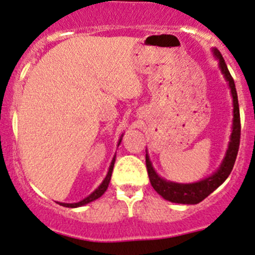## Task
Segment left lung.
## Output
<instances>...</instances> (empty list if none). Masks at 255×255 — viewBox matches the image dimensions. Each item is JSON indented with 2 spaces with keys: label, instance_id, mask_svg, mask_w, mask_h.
I'll return each mask as SVG.
<instances>
[{
  "label": "left lung",
  "instance_id": "left-lung-1",
  "mask_svg": "<svg viewBox=\"0 0 255 255\" xmlns=\"http://www.w3.org/2000/svg\"><path fill=\"white\" fill-rule=\"evenodd\" d=\"M211 52H213L215 59L219 61L221 73L225 77L226 82L228 83L229 90H231V95L233 98V124L228 147H227L225 157H223L219 168H217L215 172L211 173L210 176L203 178V179L198 180V182L186 184L171 182V180H167L159 176L157 171L153 167L148 152L146 149V167L147 172H148L149 182H151L153 189L162 198L166 199L168 202H172V203L197 204L199 202L203 201L204 198H207L211 192H214L219 188L221 184L225 183V180L228 178L233 167H234L236 155H238L239 145H240L241 126L240 110H239L238 94H236L234 79L232 78L231 72H229L228 67L226 65V61L223 59L222 54L220 53V51L217 48H213Z\"/></svg>",
  "mask_w": 255,
  "mask_h": 255
}]
</instances>
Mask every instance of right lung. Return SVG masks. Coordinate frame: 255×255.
Wrapping results in <instances>:
<instances>
[{"instance_id":"1","label":"right lung","mask_w":255,"mask_h":255,"mask_svg":"<svg viewBox=\"0 0 255 255\" xmlns=\"http://www.w3.org/2000/svg\"><path fill=\"white\" fill-rule=\"evenodd\" d=\"M122 136H124V134H122L121 137L119 139L118 147L120 146V143H121ZM115 158H116V154H114V157H113V159H112V162H110V166L108 168V172H107L106 178H104V179L102 180V183L98 185V188L95 189L94 191L88 196V197H85L84 199H82V201L77 202V203H61V202H57V203L59 205H63V207H66V208H78V207H83V205L90 203V202H93V201H96L97 198H100L101 196H102L104 192H106V190L108 189V186H109L110 179H112L113 168H114V164H115Z\"/></svg>"}]
</instances>
